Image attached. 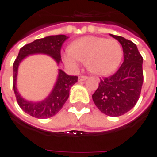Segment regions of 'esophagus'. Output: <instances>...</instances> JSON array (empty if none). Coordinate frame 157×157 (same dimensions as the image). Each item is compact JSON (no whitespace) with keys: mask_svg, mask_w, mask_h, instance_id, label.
I'll return each mask as SVG.
<instances>
[{"mask_svg":"<svg viewBox=\"0 0 157 157\" xmlns=\"http://www.w3.org/2000/svg\"><path fill=\"white\" fill-rule=\"evenodd\" d=\"M87 79V77L86 76H79L78 77V81L82 82V81H85V80H86Z\"/></svg>","mask_w":157,"mask_h":157,"instance_id":"esophagus-1","label":"esophagus"}]
</instances>
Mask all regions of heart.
<instances>
[{
    "instance_id": "obj_1",
    "label": "heart",
    "mask_w": 157,
    "mask_h": 157,
    "mask_svg": "<svg viewBox=\"0 0 157 157\" xmlns=\"http://www.w3.org/2000/svg\"><path fill=\"white\" fill-rule=\"evenodd\" d=\"M122 56V48L116 40L85 36L70 46V50L63 54V60L73 69L78 67L79 62L86 63L91 73L101 76L117 69Z\"/></svg>"
}]
</instances>
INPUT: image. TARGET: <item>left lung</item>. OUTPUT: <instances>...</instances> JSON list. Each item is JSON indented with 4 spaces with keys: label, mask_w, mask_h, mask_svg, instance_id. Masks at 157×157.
<instances>
[{
    "label": "left lung",
    "mask_w": 157,
    "mask_h": 157,
    "mask_svg": "<svg viewBox=\"0 0 157 157\" xmlns=\"http://www.w3.org/2000/svg\"><path fill=\"white\" fill-rule=\"evenodd\" d=\"M110 36L122 46L124 61L113 75L100 78L93 100L105 115L117 117L130 111L139 100L143 83V59L132 41Z\"/></svg>",
    "instance_id": "1"
}]
</instances>
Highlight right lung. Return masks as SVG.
Wrapping results in <instances>:
<instances>
[{"mask_svg":"<svg viewBox=\"0 0 157 157\" xmlns=\"http://www.w3.org/2000/svg\"><path fill=\"white\" fill-rule=\"evenodd\" d=\"M68 37L64 35L49 36L41 39L35 40L20 49L18 57L13 64V88L18 105L28 114L38 119H47L54 116L61 110L67 99L69 98L70 89L78 81L77 76L66 74L61 69L58 70L57 80L52 88L51 94L44 100L40 101H31L21 96L16 86L18 68L21 62L28 56L34 54H45L52 57L57 65L61 63L60 50L63 42Z\"/></svg>","mask_w":157,"mask_h":157,"instance_id":"add662e5","label":"right lung"}]
</instances>
